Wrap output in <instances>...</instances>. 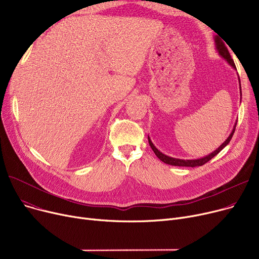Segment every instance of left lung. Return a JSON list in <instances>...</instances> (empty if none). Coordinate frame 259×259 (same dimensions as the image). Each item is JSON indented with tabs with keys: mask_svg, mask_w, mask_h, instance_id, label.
Listing matches in <instances>:
<instances>
[{
	"mask_svg": "<svg viewBox=\"0 0 259 259\" xmlns=\"http://www.w3.org/2000/svg\"><path fill=\"white\" fill-rule=\"evenodd\" d=\"M214 40H215L216 50L219 51L220 56L223 57L231 66H232V67L234 68V69H236L234 61H233L232 58H231L230 52H229L228 48L226 47L225 43L223 42V40H222L219 36H216V37L214 38ZM238 79H239V77H238ZM239 86H240V79H239ZM239 88H240V95H241V86H240ZM236 124H237V122H235L234 128H233L232 132H231V134L229 135V138H228L219 148H217L215 151H213L212 153H210L209 155H207V156H205V157L197 158V159H180V158H174V157L168 156V155H166V154H164V153H161V152L158 150V149L153 145V143L151 142V140H150V138H149V137H148V141H149V145H150V147H151V149L153 150V152L155 153V155H156L161 161H164L165 164H168V165H171V166H179V167H192V168H193V167H199V166L205 165L206 162H208V161H209L210 159H212L215 155L219 154V153L223 150V149L230 143L231 139H232L233 134H234V132H235Z\"/></svg>",
	"mask_w": 259,
	"mask_h": 259,
	"instance_id": "obj_1",
	"label": "left lung"
}]
</instances>
